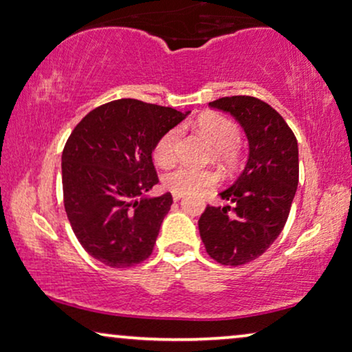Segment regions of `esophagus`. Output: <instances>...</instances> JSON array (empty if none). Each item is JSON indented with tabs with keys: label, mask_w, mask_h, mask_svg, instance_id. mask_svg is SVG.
<instances>
[{
	"label": "esophagus",
	"mask_w": 352,
	"mask_h": 352,
	"mask_svg": "<svg viewBox=\"0 0 352 352\" xmlns=\"http://www.w3.org/2000/svg\"><path fill=\"white\" fill-rule=\"evenodd\" d=\"M172 198H173V201H180L182 198H184V195H179V193H173V195H172Z\"/></svg>",
	"instance_id": "1"
}]
</instances>
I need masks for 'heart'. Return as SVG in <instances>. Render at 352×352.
I'll use <instances>...</instances> for the list:
<instances>
[{
    "label": "heart",
    "instance_id": "obj_1",
    "mask_svg": "<svg viewBox=\"0 0 352 352\" xmlns=\"http://www.w3.org/2000/svg\"><path fill=\"white\" fill-rule=\"evenodd\" d=\"M198 129L206 138L214 144V156L225 167H235L238 162V149L235 144L240 140V130L227 117L214 114L201 116L198 119ZM180 130L170 129L157 140L154 146V161L159 166H172L177 159ZM164 186L172 193L179 195H199L204 190L212 188L219 184V173L210 168H196L191 166H180L175 170L168 172L162 179Z\"/></svg>",
    "mask_w": 352,
    "mask_h": 352
}]
</instances>
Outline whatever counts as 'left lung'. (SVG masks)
I'll return each mask as SVG.
<instances>
[{"instance_id": "obj_1", "label": "left lung", "mask_w": 352, "mask_h": 352, "mask_svg": "<svg viewBox=\"0 0 352 352\" xmlns=\"http://www.w3.org/2000/svg\"><path fill=\"white\" fill-rule=\"evenodd\" d=\"M228 112L245 130L250 154L230 188L219 196L225 206H208L199 217L206 251L223 265H243L259 257L287 223L299 180L298 142L282 116L252 96L209 102Z\"/></svg>"}]
</instances>
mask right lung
Here are the masks:
<instances>
[{
  "instance_id": "1",
  "label": "right lung",
  "mask_w": 352,
  "mask_h": 352,
  "mask_svg": "<svg viewBox=\"0 0 352 352\" xmlns=\"http://www.w3.org/2000/svg\"><path fill=\"white\" fill-rule=\"evenodd\" d=\"M190 112L138 100L106 102L83 117L63 151L64 208L88 254L120 269L151 256L172 195L157 184L153 151Z\"/></svg>"
}]
</instances>
